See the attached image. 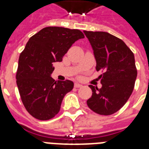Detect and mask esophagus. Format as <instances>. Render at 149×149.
<instances>
[{"label": "esophagus", "mask_w": 149, "mask_h": 149, "mask_svg": "<svg viewBox=\"0 0 149 149\" xmlns=\"http://www.w3.org/2000/svg\"><path fill=\"white\" fill-rule=\"evenodd\" d=\"M83 85L80 84H79V83H75L74 84V86L75 87H77V88H78V87H80V86H82Z\"/></svg>", "instance_id": "esophagus-1"}]
</instances>
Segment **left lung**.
I'll list each match as a JSON object with an SVG mask.
<instances>
[{"label": "left lung", "mask_w": 149, "mask_h": 149, "mask_svg": "<svg viewBox=\"0 0 149 149\" xmlns=\"http://www.w3.org/2000/svg\"><path fill=\"white\" fill-rule=\"evenodd\" d=\"M96 59L100 75L101 88L90 85L92 96L87 100L89 108L100 115L118 111L129 99L137 77L134 54L121 39L105 31H84Z\"/></svg>", "instance_id": "left-lung-1"}]
</instances>
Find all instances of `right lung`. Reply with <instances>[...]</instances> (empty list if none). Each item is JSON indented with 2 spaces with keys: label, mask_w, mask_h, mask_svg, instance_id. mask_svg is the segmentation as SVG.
Masks as SVG:
<instances>
[{
  "label": "right lung",
  "mask_w": 149,
  "mask_h": 149,
  "mask_svg": "<svg viewBox=\"0 0 149 149\" xmlns=\"http://www.w3.org/2000/svg\"><path fill=\"white\" fill-rule=\"evenodd\" d=\"M84 38L77 29L46 27L29 38L20 54L16 83L22 103L32 117L46 120L58 113L63 98L74 84L52 79L53 63L62 62L72 44Z\"/></svg>",
  "instance_id": "add662e5"
}]
</instances>
